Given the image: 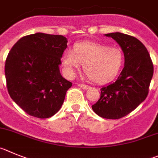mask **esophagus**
Returning a JSON list of instances; mask_svg holds the SVG:
<instances>
[{
	"label": "esophagus",
	"mask_w": 158,
	"mask_h": 158,
	"mask_svg": "<svg viewBox=\"0 0 158 158\" xmlns=\"http://www.w3.org/2000/svg\"><path fill=\"white\" fill-rule=\"evenodd\" d=\"M78 86H79V87L82 88V89H88L89 88V86H87V85H84V84H78Z\"/></svg>",
	"instance_id": "obj_1"
}]
</instances>
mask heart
<instances>
[{
  "instance_id": "heart-1",
  "label": "heart",
  "mask_w": 158,
  "mask_h": 158,
  "mask_svg": "<svg viewBox=\"0 0 158 158\" xmlns=\"http://www.w3.org/2000/svg\"><path fill=\"white\" fill-rule=\"evenodd\" d=\"M123 63L121 49L94 42H78L74 45L73 52L66 50L62 56L68 77H73L76 69L83 64L86 76L95 83H106L114 79Z\"/></svg>"
}]
</instances>
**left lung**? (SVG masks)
I'll return each mask as SVG.
<instances>
[{"label":"left lung","mask_w":158,"mask_h":158,"mask_svg":"<svg viewBox=\"0 0 158 158\" xmlns=\"http://www.w3.org/2000/svg\"><path fill=\"white\" fill-rule=\"evenodd\" d=\"M106 36L121 47L124 68L114 82L101 88L100 98L92 109L101 117L116 120L127 116L146 98L153 65L145 45L136 38L120 32Z\"/></svg>","instance_id":"1"}]
</instances>
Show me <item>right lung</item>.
I'll use <instances>...</instances> for the list:
<instances>
[{"label":"right lung","mask_w":158,"mask_h":158,"mask_svg":"<svg viewBox=\"0 0 158 158\" xmlns=\"http://www.w3.org/2000/svg\"><path fill=\"white\" fill-rule=\"evenodd\" d=\"M67 42L62 35L36 33L21 38L10 50L5 68L8 91L27 114L45 119L61 108L72 85L59 69Z\"/></svg>","instance_id":"obj_1"}]
</instances>
